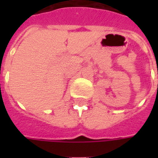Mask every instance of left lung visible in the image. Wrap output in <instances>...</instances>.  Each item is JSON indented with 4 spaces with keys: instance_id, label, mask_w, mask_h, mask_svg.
<instances>
[{
    "instance_id": "1",
    "label": "left lung",
    "mask_w": 158,
    "mask_h": 158,
    "mask_svg": "<svg viewBox=\"0 0 158 158\" xmlns=\"http://www.w3.org/2000/svg\"><path fill=\"white\" fill-rule=\"evenodd\" d=\"M157 73H158V70H157Z\"/></svg>"
}]
</instances>
